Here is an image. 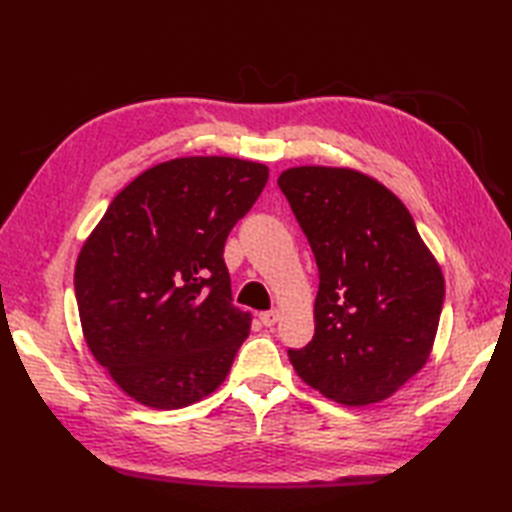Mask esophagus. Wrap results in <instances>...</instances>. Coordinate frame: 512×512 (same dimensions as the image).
Listing matches in <instances>:
<instances>
[{"mask_svg":"<svg viewBox=\"0 0 512 512\" xmlns=\"http://www.w3.org/2000/svg\"><path fill=\"white\" fill-rule=\"evenodd\" d=\"M277 319H279V312L277 310H266V312L259 314V321H262L266 328H270V325H275Z\"/></svg>","mask_w":512,"mask_h":512,"instance_id":"34e87169","label":"esophagus"}]
</instances>
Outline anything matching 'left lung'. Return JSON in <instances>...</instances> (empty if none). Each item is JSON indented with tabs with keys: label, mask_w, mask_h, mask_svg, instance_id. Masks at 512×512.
<instances>
[{
	"label": "left lung",
	"mask_w": 512,
	"mask_h": 512,
	"mask_svg": "<svg viewBox=\"0 0 512 512\" xmlns=\"http://www.w3.org/2000/svg\"><path fill=\"white\" fill-rule=\"evenodd\" d=\"M317 259L314 336L288 350L325 398L363 407L418 374L436 339L444 277L413 217L354 169L295 167L277 180Z\"/></svg>",
	"instance_id": "left-lung-1"
}]
</instances>
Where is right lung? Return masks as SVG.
<instances>
[{
    "instance_id": "obj_1",
    "label": "right lung",
    "mask_w": 512,
    "mask_h": 512,
    "mask_svg": "<svg viewBox=\"0 0 512 512\" xmlns=\"http://www.w3.org/2000/svg\"><path fill=\"white\" fill-rule=\"evenodd\" d=\"M268 182L259 162L193 156L147 169L107 206L74 268L85 341L125 394L180 409L222 385L250 328L224 244Z\"/></svg>"
}]
</instances>
